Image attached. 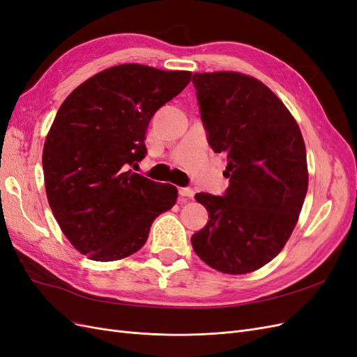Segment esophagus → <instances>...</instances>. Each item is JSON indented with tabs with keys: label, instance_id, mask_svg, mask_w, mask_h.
Returning a JSON list of instances; mask_svg holds the SVG:
<instances>
[{
	"label": "esophagus",
	"instance_id": "obj_1",
	"mask_svg": "<svg viewBox=\"0 0 357 357\" xmlns=\"http://www.w3.org/2000/svg\"><path fill=\"white\" fill-rule=\"evenodd\" d=\"M178 193L183 198H193V195H195V192H193V189L190 188H180Z\"/></svg>",
	"mask_w": 357,
	"mask_h": 357
}]
</instances>
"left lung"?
<instances>
[{"label": "left lung", "instance_id": "1", "mask_svg": "<svg viewBox=\"0 0 357 357\" xmlns=\"http://www.w3.org/2000/svg\"><path fill=\"white\" fill-rule=\"evenodd\" d=\"M201 121L215 153L228 160L222 197L197 193L208 222L192 235L195 253L225 274H247L282 252L308 189L301 129L278 96L250 75H192Z\"/></svg>", "mask_w": 357, "mask_h": 357}]
</instances>
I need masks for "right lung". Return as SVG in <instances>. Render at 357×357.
I'll return each instance as SVG.
<instances>
[{
	"mask_svg": "<svg viewBox=\"0 0 357 357\" xmlns=\"http://www.w3.org/2000/svg\"><path fill=\"white\" fill-rule=\"evenodd\" d=\"M192 73L139 63L107 68L62 102L43 149L47 201L63 235L92 261L131 256L177 201V188L131 168L147 150L150 119Z\"/></svg>",
	"mask_w": 357,
	"mask_h": 357,
	"instance_id": "obj_1",
	"label": "right lung"
}]
</instances>
